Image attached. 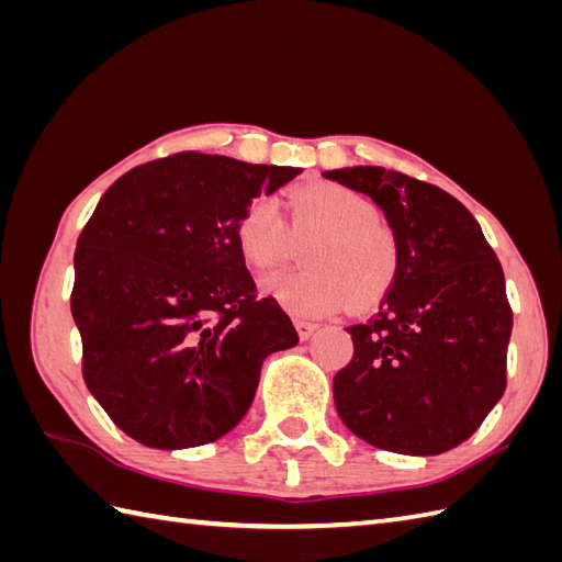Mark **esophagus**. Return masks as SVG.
Listing matches in <instances>:
<instances>
[{
	"mask_svg": "<svg viewBox=\"0 0 562 562\" xmlns=\"http://www.w3.org/2000/svg\"><path fill=\"white\" fill-rule=\"evenodd\" d=\"M292 324H294L296 333H300V338H302V340H308V338H312L314 333H316V328H318L316 324H312V321H306V318H294Z\"/></svg>",
	"mask_w": 562,
	"mask_h": 562,
	"instance_id": "1",
	"label": "esophagus"
}]
</instances>
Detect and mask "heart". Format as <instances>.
<instances>
[{
	"mask_svg": "<svg viewBox=\"0 0 562 562\" xmlns=\"http://www.w3.org/2000/svg\"><path fill=\"white\" fill-rule=\"evenodd\" d=\"M238 254L256 270L280 268L306 244V268L272 274L262 290L294 316H328L348 304H379L401 270V236L367 195L340 183H308L288 198V224L268 198L248 202L234 224Z\"/></svg>",
	"mask_w": 562,
	"mask_h": 562,
	"instance_id": "heart-1",
	"label": "heart"
}]
</instances>
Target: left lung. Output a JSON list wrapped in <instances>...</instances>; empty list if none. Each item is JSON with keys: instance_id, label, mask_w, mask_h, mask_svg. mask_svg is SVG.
<instances>
[{"instance_id": "1", "label": "left lung", "mask_w": 562, "mask_h": 562, "mask_svg": "<svg viewBox=\"0 0 562 562\" xmlns=\"http://www.w3.org/2000/svg\"><path fill=\"white\" fill-rule=\"evenodd\" d=\"M324 176L372 198L403 250L379 312L348 328L355 355L333 379L340 420L393 453L459 447L507 386L503 266L473 214L441 188L381 166Z\"/></svg>"}]
</instances>
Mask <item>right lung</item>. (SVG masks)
<instances>
[{
    "label": "right lung",
    "instance_id": "right-lung-1",
    "mask_svg": "<svg viewBox=\"0 0 562 562\" xmlns=\"http://www.w3.org/2000/svg\"><path fill=\"white\" fill-rule=\"evenodd\" d=\"M302 169L181 151L105 190L77 238L71 316L91 396L151 449L210 445L254 403L268 355L300 336L234 244L248 202Z\"/></svg>",
    "mask_w": 562,
    "mask_h": 562
}]
</instances>
